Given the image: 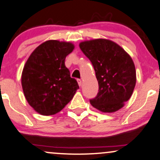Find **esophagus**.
Returning <instances> with one entry per match:
<instances>
[{"label": "esophagus", "instance_id": "esophagus-1", "mask_svg": "<svg viewBox=\"0 0 160 160\" xmlns=\"http://www.w3.org/2000/svg\"><path fill=\"white\" fill-rule=\"evenodd\" d=\"M77 82H78V85H79L81 87V86H82V80L79 79V78H77Z\"/></svg>", "mask_w": 160, "mask_h": 160}]
</instances>
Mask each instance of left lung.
Listing matches in <instances>:
<instances>
[{"instance_id":"obj_1","label":"left lung","mask_w":160,"mask_h":160,"mask_svg":"<svg viewBox=\"0 0 160 160\" xmlns=\"http://www.w3.org/2000/svg\"><path fill=\"white\" fill-rule=\"evenodd\" d=\"M79 47L93 65L99 91L90 99L102 112H114L128 101L136 86V68L132 58L121 46L104 39L82 42Z\"/></svg>"}]
</instances>
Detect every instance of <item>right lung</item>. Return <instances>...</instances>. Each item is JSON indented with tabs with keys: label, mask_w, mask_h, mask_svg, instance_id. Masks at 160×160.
Segmentation results:
<instances>
[{
	"label": "right lung",
	"mask_w": 160,
	"mask_h": 160,
	"mask_svg": "<svg viewBox=\"0 0 160 160\" xmlns=\"http://www.w3.org/2000/svg\"><path fill=\"white\" fill-rule=\"evenodd\" d=\"M73 48L72 43L46 41L32 52L24 65L22 75L24 97L42 115L61 111L79 88L65 66V58Z\"/></svg>",
	"instance_id": "1"
}]
</instances>
